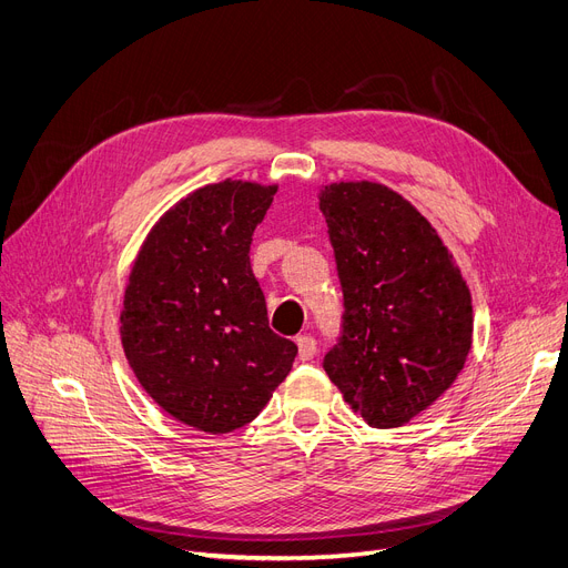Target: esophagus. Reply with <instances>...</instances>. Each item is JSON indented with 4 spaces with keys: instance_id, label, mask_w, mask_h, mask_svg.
<instances>
[{
    "instance_id": "obj_1",
    "label": "esophagus",
    "mask_w": 568,
    "mask_h": 568,
    "mask_svg": "<svg viewBox=\"0 0 568 568\" xmlns=\"http://www.w3.org/2000/svg\"><path fill=\"white\" fill-rule=\"evenodd\" d=\"M296 345H298V358L301 361H310L316 354V339L310 337V335L296 337Z\"/></svg>"
}]
</instances>
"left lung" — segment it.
<instances>
[{
    "label": "left lung",
    "mask_w": 568,
    "mask_h": 568,
    "mask_svg": "<svg viewBox=\"0 0 568 568\" xmlns=\"http://www.w3.org/2000/svg\"><path fill=\"white\" fill-rule=\"evenodd\" d=\"M320 210L345 296L343 337L324 371L373 428H398L464 371L468 284L434 225L379 181H333Z\"/></svg>",
    "instance_id": "obj_1"
}]
</instances>
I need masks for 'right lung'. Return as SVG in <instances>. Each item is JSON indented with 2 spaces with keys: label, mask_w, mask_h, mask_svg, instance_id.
<instances>
[{
  "label": "right lung",
  "mask_w": 568,
  "mask_h": 568,
  "mask_svg": "<svg viewBox=\"0 0 568 568\" xmlns=\"http://www.w3.org/2000/svg\"><path fill=\"white\" fill-rule=\"evenodd\" d=\"M277 184L223 179L153 223L132 263L121 343L142 389L176 422L231 434L254 422L298 347L272 333L248 246Z\"/></svg>",
  "instance_id": "add662e5"
}]
</instances>
